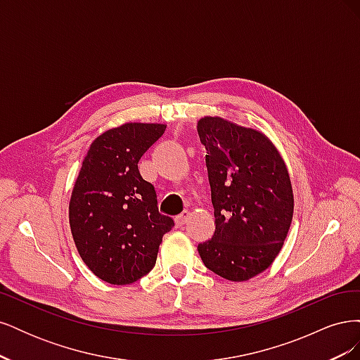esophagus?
Returning a JSON list of instances; mask_svg holds the SVG:
<instances>
[{
    "label": "esophagus",
    "instance_id": "esophagus-1",
    "mask_svg": "<svg viewBox=\"0 0 360 360\" xmlns=\"http://www.w3.org/2000/svg\"><path fill=\"white\" fill-rule=\"evenodd\" d=\"M189 216H191V213L188 212V210H184V212H181L179 216H176V224L179 225V226H181V225H184L188 222V219H189Z\"/></svg>",
    "mask_w": 360,
    "mask_h": 360
}]
</instances>
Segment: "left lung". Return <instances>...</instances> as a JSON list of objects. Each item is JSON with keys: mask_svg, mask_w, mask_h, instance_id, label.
<instances>
[{"mask_svg": "<svg viewBox=\"0 0 360 360\" xmlns=\"http://www.w3.org/2000/svg\"><path fill=\"white\" fill-rule=\"evenodd\" d=\"M216 230L198 245L204 266L228 281H248L274 263L288 234L294 198L290 174L274 143L259 130L204 117Z\"/></svg>", "mask_w": 360, "mask_h": 360, "instance_id": "1", "label": "left lung"}]
</instances>
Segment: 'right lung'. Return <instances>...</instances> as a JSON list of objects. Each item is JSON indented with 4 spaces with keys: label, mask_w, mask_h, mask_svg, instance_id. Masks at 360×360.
I'll list each match as a JSON object with an SVG mask.
<instances>
[{
    "label": "right lung",
    "mask_w": 360,
    "mask_h": 360,
    "mask_svg": "<svg viewBox=\"0 0 360 360\" xmlns=\"http://www.w3.org/2000/svg\"><path fill=\"white\" fill-rule=\"evenodd\" d=\"M165 124L124 123L97 136L84 158L69 202L76 249L108 284H132L155 267L159 245L174 221L160 214L155 186L138 162Z\"/></svg>",
    "instance_id": "obj_1"
}]
</instances>
